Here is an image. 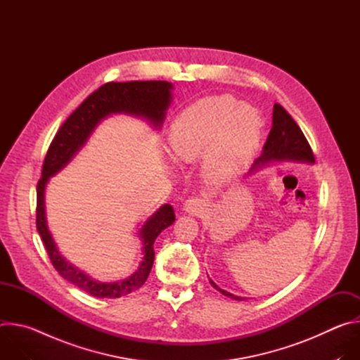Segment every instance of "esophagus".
<instances>
[{"instance_id":"esophagus-1","label":"esophagus","mask_w":360,"mask_h":360,"mask_svg":"<svg viewBox=\"0 0 360 360\" xmlns=\"http://www.w3.org/2000/svg\"><path fill=\"white\" fill-rule=\"evenodd\" d=\"M203 207H205V200L202 198H191L184 203L185 212L192 215H199L203 211Z\"/></svg>"}]
</instances>
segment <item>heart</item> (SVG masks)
Listing matches in <instances>:
<instances>
[{
  "label": "heart",
  "instance_id": "1",
  "mask_svg": "<svg viewBox=\"0 0 360 360\" xmlns=\"http://www.w3.org/2000/svg\"><path fill=\"white\" fill-rule=\"evenodd\" d=\"M262 118L232 96L205 98L185 110L171 127L169 152L176 162L203 156V174L212 182L235 176L250 160L262 135Z\"/></svg>",
  "mask_w": 360,
  "mask_h": 360
}]
</instances>
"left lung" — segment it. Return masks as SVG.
<instances>
[{"instance_id": "8db88e82", "label": "left lung", "mask_w": 360, "mask_h": 360, "mask_svg": "<svg viewBox=\"0 0 360 360\" xmlns=\"http://www.w3.org/2000/svg\"><path fill=\"white\" fill-rule=\"evenodd\" d=\"M289 161L314 164L315 157L309 142H307V139L304 138L299 125L293 121V118L288 114V111L282 105L275 104L274 115H272V129L264 145L261 157L255 161L250 172L256 171L264 165L276 164V162H289ZM211 285L217 290H219L222 295L231 299H235V300L245 299L221 289L212 281H211Z\"/></svg>"}]
</instances>
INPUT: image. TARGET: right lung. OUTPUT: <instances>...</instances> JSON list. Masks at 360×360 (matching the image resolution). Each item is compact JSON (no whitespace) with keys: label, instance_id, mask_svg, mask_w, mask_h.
Masks as SVG:
<instances>
[{"label":"right lung","instance_id":"1","mask_svg":"<svg viewBox=\"0 0 360 360\" xmlns=\"http://www.w3.org/2000/svg\"><path fill=\"white\" fill-rule=\"evenodd\" d=\"M174 85L167 81H129L107 82L94 91L68 117L51 142L42 165V175L37 185V229L46 253L57 272L75 286L95 297H121L139 289L152 268L155 252L153 242L158 235L174 224L175 214L165 203L141 228L143 258L138 269L127 279L118 282H99L70 264L60 253L51 235L45 217V186L51 176L58 174L85 145L96 125L111 114H128L146 120L160 129L165 121L172 101Z\"/></svg>","mask_w":360,"mask_h":360}]
</instances>
